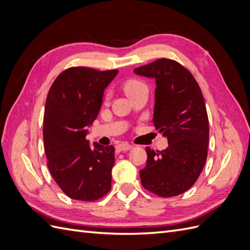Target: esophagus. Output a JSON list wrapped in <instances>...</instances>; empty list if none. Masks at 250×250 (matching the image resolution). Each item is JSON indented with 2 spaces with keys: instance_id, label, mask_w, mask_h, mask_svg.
Instances as JSON below:
<instances>
[{
  "instance_id": "esophagus-1",
  "label": "esophagus",
  "mask_w": 250,
  "mask_h": 250,
  "mask_svg": "<svg viewBox=\"0 0 250 250\" xmlns=\"http://www.w3.org/2000/svg\"><path fill=\"white\" fill-rule=\"evenodd\" d=\"M131 148H132V146L129 145L128 143H121L117 146V151L118 152H121V151H127Z\"/></svg>"
}]
</instances>
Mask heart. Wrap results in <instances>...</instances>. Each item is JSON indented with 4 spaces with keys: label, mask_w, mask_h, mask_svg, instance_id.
<instances>
[{
    "label": "heart",
    "mask_w": 250,
    "mask_h": 250,
    "mask_svg": "<svg viewBox=\"0 0 250 250\" xmlns=\"http://www.w3.org/2000/svg\"><path fill=\"white\" fill-rule=\"evenodd\" d=\"M123 88H124V92L126 93V95L130 98L133 95L137 94L138 92H140L141 89L146 88V85L144 84L143 82H141L140 80L129 79V80L125 81V83L123 84Z\"/></svg>",
    "instance_id": "heart-1"
}]
</instances>
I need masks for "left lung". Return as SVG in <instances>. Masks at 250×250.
<instances>
[{
	"label": "left lung",
	"mask_w": 250,
	"mask_h": 250,
	"mask_svg": "<svg viewBox=\"0 0 250 250\" xmlns=\"http://www.w3.org/2000/svg\"><path fill=\"white\" fill-rule=\"evenodd\" d=\"M133 72L155 79L153 124L169 144L162 151L146 148L142 186L160 197L180 195L196 183L208 157V118L201 89L191 72L172 59Z\"/></svg>",
	"instance_id": "1"
}]
</instances>
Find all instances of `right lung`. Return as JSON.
<instances>
[{
    "mask_svg": "<svg viewBox=\"0 0 250 250\" xmlns=\"http://www.w3.org/2000/svg\"><path fill=\"white\" fill-rule=\"evenodd\" d=\"M118 73L73 66L58 75L48 93L42 131L47 166L72 199L95 201L111 188L115 147L90 146L86 134L101 108L104 89Z\"/></svg>",
    "mask_w": 250,
    "mask_h": 250,
    "instance_id": "1",
    "label": "right lung"
}]
</instances>
